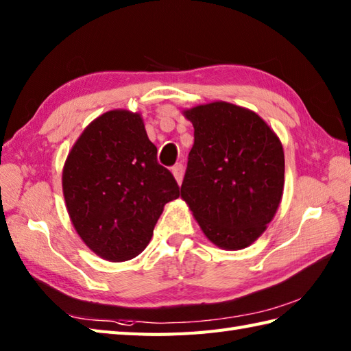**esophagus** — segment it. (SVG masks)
I'll use <instances>...</instances> for the list:
<instances>
[{
  "instance_id": "1",
  "label": "esophagus",
  "mask_w": 351,
  "mask_h": 351,
  "mask_svg": "<svg viewBox=\"0 0 351 351\" xmlns=\"http://www.w3.org/2000/svg\"><path fill=\"white\" fill-rule=\"evenodd\" d=\"M171 171H173L177 183L180 184L182 180H183V165H182V163H176V165L171 168Z\"/></svg>"
}]
</instances>
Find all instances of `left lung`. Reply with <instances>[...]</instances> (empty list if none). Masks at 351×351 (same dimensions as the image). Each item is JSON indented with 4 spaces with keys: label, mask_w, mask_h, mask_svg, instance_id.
Returning a JSON list of instances; mask_svg holds the SVG:
<instances>
[{
    "label": "left lung",
    "mask_w": 351,
    "mask_h": 351,
    "mask_svg": "<svg viewBox=\"0 0 351 351\" xmlns=\"http://www.w3.org/2000/svg\"><path fill=\"white\" fill-rule=\"evenodd\" d=\"M193 147L182 183L201 230L231 251L258 239L274 219L284 191V150L255 112L227 102L184 111Z\"/></svg>",
    "instance_id": "8db88e82"
}]
</instances>
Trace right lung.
Listing matches in <instances>:
<instances>
[{"label": "right lung", "instance_id": "add662e5", "mask_svg": "<svg viewBox=\"0 0 351 351\" xmlns=\"http://www.w3.org/2000/svg\"><path fill=\"white\" fill-rule=\"evenodd\" d=\"M67 212L93 252L114 263L135 258L167 202L180 197L139 114L105 112L70 150L63 169Z\"/></svg>", "mask_w": 351, "mask_h": 351}]
</instances>
